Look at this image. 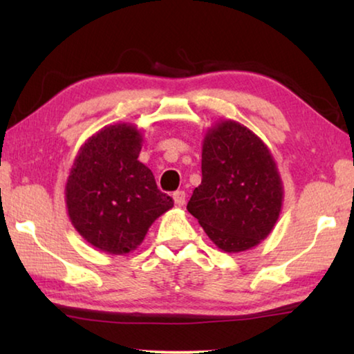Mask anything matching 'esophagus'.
<instances>
[{"mask_svg": "<svg viewBox=\"0 0 354 354\" xmlns=\"http://www.w3.org/2000/svg\"><path fill=\"white\" fill-rule=\"evenodd\" d=\"M173 200H175V205L176 206H184V203H185V192H183V190H178V192H175V194H173Z\"/></svg>", "mask_w": 354, "mask_h": 354, "instance_id": "34e87169", "label": "esophagus"}]
</instances>
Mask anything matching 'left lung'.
<instances>
[{"mask_svg": "<svg viewBox=\"0 0 354 354\" xmlns=\"http://www.w3.org/2000/svg\"><path fill=\"white\" fill-rule=\"evenodd\" d=\"M203 179L187 203L209 239L241 253L267 239L279 218L284 189L274 158L253 131L221 120L203 140Z\"/></svg>", "mask_w": 354, "mask_h": 354, "instance_id": "1", "label": "left lung"}]
</instances>
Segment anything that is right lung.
<instances>
[{"mask_svg": "<svg viewBox=\"0 0 354 354\" xmlns=\"http://www.w3.org/2000/svg\"><path fill=\"white\" fill-rule=\"evenodd\" d=\"M143 137L131 123L109 124L77 151L65 184L71 225L107 254H127L143 242L173 200L139 159Z\"/></svg>", "mask_w": 354, "mask_h": 354, "instance_id": "obj_1", "label": "right lung"}]
</instances>
